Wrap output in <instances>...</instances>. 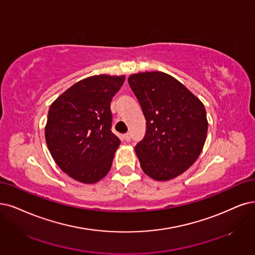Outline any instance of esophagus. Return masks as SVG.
I'll use <instances>...</instances> for the list:
<instances>
[{"label": "esophagus", "instance_id": "esophagus-1", "mask_svg": "<svg viewBox=\"0 0 255 255\" xmlns=\"http://www.w3.org/2000/svg\"><path fill=\"white\" fill-rule=\"evenodd\" d=\"M123 138H124L126 142H129L130 140V133H125V134H123Z\"/></svg>", "mask_w": 255, "mask_h": 255}]
</instances>
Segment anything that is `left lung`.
I'll use <instances>...</instances> for the list:
<instances>
[{
	"label": "left lung",
	"mask_w": 255,
	"mask_h": 255,
	"mask_svg": "<svg viewBox=\"0 0 255 255\" xmlns=\"http://www.w3.org/2000/svg\"><path fill=\"white\" fill-rule=\"evenodd\" d=\"M128 83L146 119V135L135 147L145 174L155 181L172 180L199 157L208 120L202 101L184 84L162 71L129 75Z\"/></svg>",
	"instance_id": "1"
}]
</instances>
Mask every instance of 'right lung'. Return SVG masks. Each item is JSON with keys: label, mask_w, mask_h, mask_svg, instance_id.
<instances>
[{"label": "right lung", "mask_w": 255, "mask_h": 255, "mask_svg": "<svg viewBox=\"0 0 255 255\" xmlns=\"http://www.w3.org/2000/svg\"><path fill=\"white\" fill-rule=\"evenodd\" d=\"M124 81L125 75H92L73 84L50 105L47 147L73 180L94 184L109 172L121 144L110 129V103Z\"/></svg>", "instance_id": "1"}]
</instances>
